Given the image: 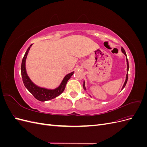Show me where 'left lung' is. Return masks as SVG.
Masks as SVG:
<instances>
[{
    "label": "left lung",
    "mask_w": 147,
    "mask_h": 147,
    "mask_svg": "<svg viewBox=\"0 0 147 147\" xmlns=\"http://www.w3.org/2000/svg\"><path fill=\"white\" fill-rule=\"evenodd\" d=\"M121 51L124 53V55H125L126 56V62H127V74H126V80H125V82H124L123 86V88H122V90L125 87L126 84V83L127 82V79H128V70H129V63H128V60H127V56H126V53L125 52V50H124V49L123 48H121ZM85 83H84V82H83V88L84 90H86V88H85Z\"/></svg>",
    "instance_id": "left-lung-1"
}]
</instances>
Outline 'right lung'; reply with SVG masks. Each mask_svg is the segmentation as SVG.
<instances>
[{
    "mask_svg": "<svg viewBox=\"0 0 147 147\" xmlns=\"http://www.w3.org/2000/svg\"><path fill=\"white\" fill-rule=\"evenodd\" d=\"M32 45V44H31L29 47L28 48V50L26 51L23 57V60H22L21 70V77L22 78H23L24 84L25 87L28 89V90L34 96L35 98L37 99V100L42 102H44L53 99L59 96L61 93L63 92L65 88L67 82V81L70 78V77H72V75L74 74V72H72L67 75H66L65 77L64 78L63 80L62 81L59 86L56 88V89H54V90H48V89L40 88L37 85H35V84L30 80V79L28 77L26 70V57H27L30 48Z\"/></svg>",
    "mask_w": 147,
    "mask_h": 147,
    "instance_id": "obj_1",
    "label": "right lung"
}]
</instances>
